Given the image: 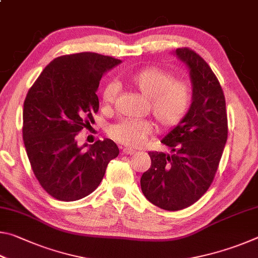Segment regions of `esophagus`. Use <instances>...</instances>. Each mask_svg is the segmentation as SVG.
<instances>
[{
  "instance_id": "34e87169",
  "label": "esophagus",
  "mask_w": 258,
  "mask_h": 258,
  "mask_svg": "<svg viewBox=\"0 0 258 258\" xmlns=\"http://www.w3.org/2000/svg\"><path fill=\"white\" fill-rule=\"evenodd\" d=\"M123 152L125 155H133L134 154V150L133 149H130V148H124L123 149Z\"/></svg>"
}]
</instances>
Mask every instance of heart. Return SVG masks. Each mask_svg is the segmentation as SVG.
Instances as JSON below:
<instances>
[{
    "label": "heart",
    "mask_w": 258,
    "mask_h": 258,
    "mask_svg": "<svg viewBox=\"0 0 258 258\" xmlns=\"http://www.w3.org/2000/svg\"><path fill=\"white\" fill-rule=\"evenodd\" d=\"M126 82L140 94L149 99L150 112L163 130H172L184 118L191 104L189 83L175 80L171 74L157 67H146L130 73ZM118 85L109 82L103 86L101 98L111 106L118 94ZM154 126L145 119H124L111 125L108 133L116 141L128 147H138L152 133Z\"/></svg>",
    "instance_id": "b5f03b06"
}]
</instances>
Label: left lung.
I'll return each instance as SVG.
<instances>
[{
    "instance_id": "1",
    "label": "left lung",
    "mask_w": 258,
    "mask_h": 258,
    "mask_svg": "<svg viewBox=\"0 0 258 258\" xmlns=\"http://www.w3.org/2000/svg\"><path fill=\"white\" fill-rule=\"evenodd\" d=\"M190 71L192 102L184 118L161 143L171 155L149 152L151 166L141 176V190L151 204L181 211L203 197L211 186L228 140L225 98L215 74L187 47L176 49Z\"/></svg>"
}]
</instances>
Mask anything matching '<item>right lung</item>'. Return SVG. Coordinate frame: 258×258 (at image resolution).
I'll return each mask as SVG.
<instances>
[{
  "label": "right lung",
  "instance_id": "obj_1",
  "mask_svg": "<svg viewBox=\"0 0 258 258\" xmlns=\"http://www.w3.org/2000/svg\"><path fill=\"white\" fill-rule=\"evenodd\" d=\"M120 63L93 52L58 56L30 87L24 102L23 138L34 175L61 202H75L97 189L109 161L119 154L110 139L80 147L78 132L94 123L103 74ZM88 148L85 149V147Z\"/></svg>",
  "mask_w": 258,
  "mask_h": 258
}]
</instances>
